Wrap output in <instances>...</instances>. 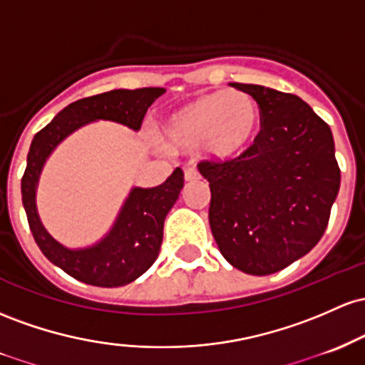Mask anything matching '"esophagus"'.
I'll return each instance as SVG.
<instances>
[{"label":"esophagus","mask_w":365,"mask_h":365,"mask_svg":"<svg viewBox=\"0 0 365 365\" xmlns=\"http://www.w3.org/2000/svg\"><path fill=\"white\" fill-rule=\"evenodd\" d=\"M184 179H186L187 182H193V181H198L200 179V172L195 169V167H190V169L184 170Z\"/></svg>","instance_id":"1"}]
</instances>
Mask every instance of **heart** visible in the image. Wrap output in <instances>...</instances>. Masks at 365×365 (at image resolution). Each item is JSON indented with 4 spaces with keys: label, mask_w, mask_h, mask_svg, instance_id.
Returning <instances> with one entry per match:
<instances>
[{
    "label": "heart",
    "mask_w": 365,
    "mask_h": 365,
    "mask_svg": "<svg viewBox=\"0 0 365 365\" xmlns=\"http://www.w3.org/2000/svg\"><path fill=\"white\" fill-rule=\"evenodd\" d=\"M260 128L259 103L245 91H214L195 96L162 122V138L178 150L202 148L219 160L243 153Z\"/></svg>",
    "instance_id": "obj_1"
}]
</instances>
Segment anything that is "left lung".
<instances>
[{"mask_svg": "<svg viewBox=\"0 0 365 365\" xmlns=\"http://www.w3.org/2000/svg\"><path fill=\"white\" fill-rule=\"evenodd\" d=\"M259 103L260 133L240 155L203 160L212 235L232 267L267 276L307 255L324 235L339 191L329 125L289 93L232 83Z\"/></svg>", "mask_w": 365, "mask_h": 365, "instance_id": "obj_1", "label": "left lung"}]
</instances>
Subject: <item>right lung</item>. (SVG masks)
Here are the masks:
<instances>
[{
	"instance_id": "obj_1",
	"label": "right lung",
	"mask_w": 365,
	"mask_h": 365,
	"mask_svg": "<svg viewBox=\"0 0 365 365\" xmlns=\"http://www.w3.org/2000/svg\"><path fill=\"white\" fill-rule=\"evenodd\" d=\"M165 93L163 88L113 89L83 98L65 106L46 128L36 134L22 178V203L29 227L41 252L51 264L86 284L115 288L138 279L157 260L163 237V220L184 186L182 170L175 169L157 187H133L115 224L103 240L88 248L60 245L41 224L36 187L44 162L68 134L93 120H112L138 130L146 110Z\"/></svg>"
}]
</instances>
